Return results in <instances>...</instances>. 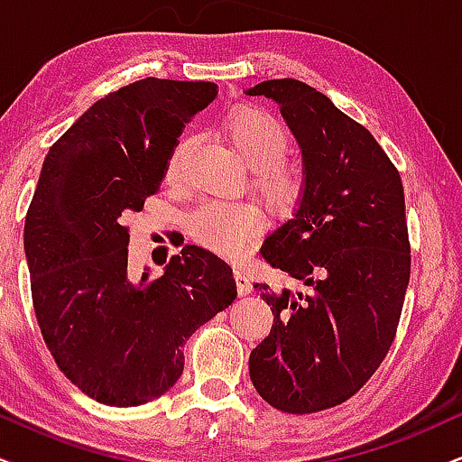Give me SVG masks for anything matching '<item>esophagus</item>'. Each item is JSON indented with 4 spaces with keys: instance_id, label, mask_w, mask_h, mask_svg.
I'll use <instances>...</instances> for the list:
<instances>
[{
    "instance_id": "34e87169",
    "label": "esophagus",
    "mask_w": 462,
    "mask_h": 462,
    "mask_svg": "<svg viewBox=\"0 0 462 462\" xmlns=\"http://www.w3.org/2000/svg\"><path fill=\"white\" fill-rule=\"evenodd\" d=\"M235 279H236V290H238V294L241 296H247V294H251V279L247 277V273L243 271V268H235Z\"/></svg>"
}]
</instances>
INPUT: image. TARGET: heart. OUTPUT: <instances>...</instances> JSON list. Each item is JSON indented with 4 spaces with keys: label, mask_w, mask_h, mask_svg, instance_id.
I'll use <instances>...</instances> for the list:
<instances>
[{
    "label": "heart",
    "mask_w": 462,
    "mask_h": 462,
    "mask_svg": "<svg viewBox=\"0 0 462 462\" xmlns=\"http://www.w3.org/2000/svg\"><path fill=\"white\" fill-rule=\"evenodd\" d=\"M226 134L236 153L255 171V183L279 207H290L300 194V174L282 160L288 151V132L266 110L243 106L227 116ZM189 147L188 138H180L171 155L168 174H179L180 162ZM262 227V213L255 204L238 200L204 202L191 213L189 232L198 243L215 254L236 258L247 251L251 238Z\"/></svg>",
    "instance_id": "heart-1"
}]
</instances>
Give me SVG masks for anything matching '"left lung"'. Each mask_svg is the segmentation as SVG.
Instances as JSON below:
<instances>
[{
	"label": "left lung",
	"mask_w": 462,
	"mask_h": 462,
	"mask_svg": "<svg viewBox=\"0 0 462 462\" xmlns=\"http://www.w3.org/2000/svg\"><path fill=\"white\" fill-rule=\"evenodd\" d=\"M245 93L279 104L299 143V204L262 255L307 285H260L274 324L249 377L274 410L315 413L358 393L393 346L411 268L402 183L371 132L313 87L282 79Z\"/></svg>",
	"instance_id": "1"
}]
</instances>
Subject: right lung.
I'll return each instance as SVG.
<instances>
[{
    "label": "right lung",
    "instance_id": "add662e5",
    "mask_svg": "<svg viewBox=\"0 0 462 462\" xmlns=\"http://www.w3.org/2000/svg\"><path fill=\"white\" fill-rule=\"evenodd\" d=\"M215 96L204 80H136L87 108L44 157L25 217L33 309L57 366L104 405L174 386L183 343L236 299L232 268L198 245L157 279L127 266L125 217L160 189L183 124Z\"/></svg>",
    "mask_w": 462,
    "mask_h": 462
}]
</instances>
